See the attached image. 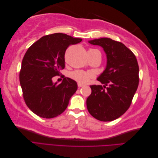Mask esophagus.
Listing matches in <instances>:
<instances>
[{
	"label": "esophagus",
	"instance_id": "34e87169",
	"mask_svg": "<svg viewBox=\"0 0 158 158\" xmlns=\"http://www.w3.org/2000/svg\"><path fill=\"white\" fill-rule=\"evenodd\" d=\"M84 85H83L82 84H80V83H78V86L79 87V88H81V87H82V86H84Z\"/></svg>",
	"mask_w": 158,
	"mask_h": 158
}]
</instances>
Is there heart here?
Here are the masks:
<instances>
[{
	"instance_id": "b5f03b06",
	"label": "heart",
	"mask_w": 158,
	"mask_h": 158,
	"mask_svg": "<svg viewBox=\"0 0 158 158\" xmlns=\"http://www.w3.org/2000/svg\"><path fill=\"white\" fill-rule=\"evenodd\" d=\"M98 50L94 49H88V55L89 56L93 55L95 51ZM92 74L89 72H85L84 70H75L72 72L70 74V77L76 81V82L80 84H85L87 83L91 78H92Z\"/></svg>"
}]
</instances>
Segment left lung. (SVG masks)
I'll return each mask as SVG.
<instances>
[{"mask_svg": "<svg viewBox=\"0 0 158 158\" xmlns=\"http://www.w3.org/2000/svg\"><path fill=\"white\" fill-rule=\"evenodd\" d=\"M102 47L107 55L106 70L98 78L104 85H91L86 105L91 115L112 121L130 107L139 84V67L135 54L119 41L103 37L89 41Z\"/></svg>", "mask_w": 158, "mask_h": 158, "instance_id": "obj_1", "label": "left lung"}]
</instances>
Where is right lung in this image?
I'll return each instance as SVG.
<instances>
[{"mask_svg":"<svg viewBox=\"0 0 158 158\" xmlns=\"http://www.w3.org/2000/svg\"><path fill=\"white\" fill-rule=\"evenodd\" d=\"M82 41L64 33H52L40 38L26 51L19 78L24 102L37 116L54 118L67 107L70 98L77 90V83L64 76L60 84H54L52 78L64 69V54L68 47Z\"/></svg>","mask_w":158,"mask_h":158,"instance_id":"add662e5","label":"right lung"}]
</instances>
